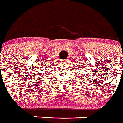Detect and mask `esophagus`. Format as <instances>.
I'll use <instances>...</instances> for the list:
<instances>
[{
	"label": "esophagus",
	"mask_w": 123,
	"mask_h": 123,
	"mask_svg": "<svg viewBox=\"0 0 123 123\" xmlns=\"http://www.w3.org/2000/svg\"><path fill=\"white\" fill-rule=\"evenodd\" d=\"M61 62H62V63H63V64H65V63H66V59H64V60H62Z\"/></svg>",
	"instance_id": "34e87169"
}]
</instances>
